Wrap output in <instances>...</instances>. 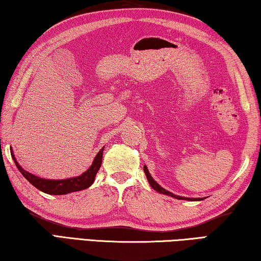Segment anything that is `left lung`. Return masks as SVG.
<instances>
[{"instance_id":"left-lung-1","label":"left lung","mask_w":261,"mask_h":261,"mask_svg":"<svg viewBox=\"0 0 261 261\" xmlns=\"http://www.w3.org/2000/svg\"><path fill=\"white\" fill-rule=\"evenodd\" d=\"M143 170H144L145 175H147V179H148V181H149V185L152 187V189H154L156 191H158V193L164 194V195H167V196H171V197H174V198H176V199H186V200H203V198H188V197H182V196H177V195H174V194L170 193V191L164 189L163 187L159 186V185L157 184V182L152 179V176L150 175V173H149V171H148L147 166L144 165Z\"/></svg>"}]
</instances>
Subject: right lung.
<instances>
[{
    "label": "right lung",
    "instance_id": "1",
    "mask_svg": "<svg viewBox=\"0 0 261 261\" xmlns=\"http://www.w3.org/2000/svg\"><path fill=\"white\" fill-rule=\"evenodd\" d=\"M103 150L104 147L99 150L98 153L96 154L91 166L87 170L85 173H82L79 176L70 177V179H64V180H49L43 179V177H39L32 173L25 171L19 164H18L15 154L12 152L11 149V157L15 162L16 166L19 172L24 175L25 179L30 182L31 185H33L35 188L42 191V193L49 194V195H65L70 193H74V191L84 190L89 188V187L94 184L95 176L97 174L98 170L102 165V159H103Z\"/></svg>",
    "mask_w": 261,
    "mask_h": 261
}]
</instances>
